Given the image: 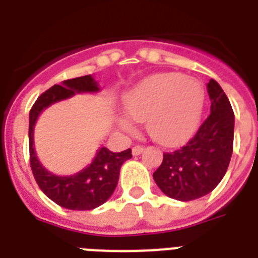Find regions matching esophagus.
<instances>
[{
    "mask_svg": "<svg viewBox=\"0 0 258 258\" xmlns=\"http://www.w3.org/2000/svg\"><path fill=\"white\" fill-rule=\"evenodd\" d=\"M143 150H145V149H143V146H139V145L134 146L133 154H134V155H141V154L143 153Z\"/></svg>",
    "mask_w": 258,
    "mask_h": 258,
    "instance_id": "esophagus-1",
    "label": "esophagus"
}]
</instances>
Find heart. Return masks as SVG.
<instances>
[{
    "mask_svg": "<svg viewBox=\"0 0 258 258\" xmlns=\"http://www.w3.org/2000/svg\"><path fill=\"white\" fill-rule=\"evenodd\" d=\"M205 101L200 80L175 72L154 75L127 93L125 111L137 121H146L154 141L166 146L186 141L197 128ZM125 131H133L128 117H119Z\"/></svg>",
    "mask_w": 258,
    "mask_h": 258,
    "instance_id": "heart-1",
    "label": "heart"
}]
</instances>
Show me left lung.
<instances>
[{
    "instance_id": "8db88e82",
    "label": "left lung",
    "mask_w": 258,
    "mask_h": 258,
    "mask_svg": "<svg viewBox=\"0 0 258 258\" xmlns=\"http://www.w3.org/2000/svg\"><path fill=\"white\" fill-rule=\"evenodd\" d=\"M210 113L197 134L180 149L163 154L153 174L158 187L170 198L192 201L213 191L224 178L233 154L234 112L220 84L210 79Z\"/></svg>"
}]
</instances>
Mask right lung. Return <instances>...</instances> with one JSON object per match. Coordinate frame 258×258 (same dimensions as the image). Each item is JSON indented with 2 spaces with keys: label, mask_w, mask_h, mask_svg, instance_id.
<instances>
[{
  "label": "right lung",
  "mask_w": 258,
  "mask_h": 258,
  "mask_svg": "<svg viewBox=\"0 0 258 258\" xmlns=\"http://www.w3.org/2000/svg\"><path fill=\"white\" fill-rule=\"evenodd\" d=\"M96 91L99 87L91 75L70 79L62 82V86L54 84L41 93L29 112V161L34 179L48 198L71 210H92L112 196L121 165L133 158L131 149L112 153L107 147H101L88 167L75 175L58 176L44 169L38 162L33 149V128L40 112L48 105L74 96L75 92Z\"/></svg>",
  "instance_id": "add662e5"
}]
</instances>
